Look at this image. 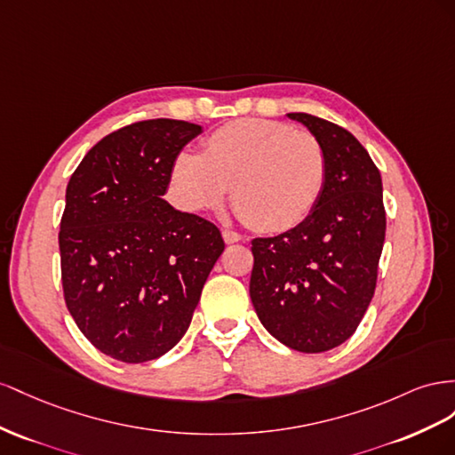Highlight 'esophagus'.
<instances>
[{
    "label": "esophagus",
    "instance_id": "34e87169",
    "mask_svg": "<svg viewBox=\"0 0 455 455\" xmlns=\"http://www.w3.org/2000/svg\"><path fill=\"white\" fill-rule=\"evenodd\" d=\"M223 238L227 243H236L242 240V235L236 230H230V228H223Z\"/></svg>",
    "mask_w": 455,
    "mask_h": 455
}]
</instances>
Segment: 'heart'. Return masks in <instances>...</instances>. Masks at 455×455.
Listing matches in <instances>:
<instances>
[{
    "mask_svg": "<svg viewBox=\"0 0 455 455\" xmlns=\"http://www.w3.org/2000/svg\"><path fill=\"white\" fill-rule=\"evenodd\" d=\"M326 179V150L313 133L259 118L215 129L204 154L180 152L172 167V190L183 210L217 207L232 185L236 213L263 232L303 223L318 205Z\"/></svg>",
    "mask_w": 455,
    "mask_h": 455,
    "instance_id": "1",
    "label": "heart"
}]
</instances>
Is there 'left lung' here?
Returning <instances> with one entry per match:
<instances>
[{"instance_id":"left-lung-1","label":"left lung","mask_w":455,"mask_h":455,"mask_svg":"<svg viewBox=\"0 0 455 455\" xmlns=\"http://www.w3.org/2000/svg\"><path fill=\"white\" fill-rule=\"evenodd\" d=\"M326 150L328 179L315 212L272 238L251 242L250 295L267 331L299 353L345 343L364 318L385 242L379 170L353 133L291 112Z\"/></svg>"}]
</instances>
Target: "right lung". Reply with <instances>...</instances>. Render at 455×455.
Here are the masks:
<instances>
[{
    "instance_id": "right-lung-1",
    "label": "right lung",
    "mask_w": 455,
    "mask_h": 455,
    "mask_svg": "<svg viewBox=\"0 0 455 455\" xmlns=\"http://www.w3.org/2000/svg\"><path fill=\"white\" fill-rule=\"evenodd\" d=\"M202 127L145 120L107 135L67 187L59 248L64 301L110 358L139 364L172 350L225 250L220 230L162 196Z\"/></svg>"
}]
</instances>
